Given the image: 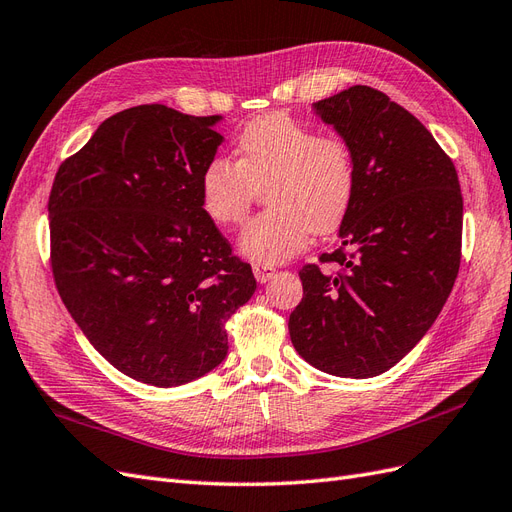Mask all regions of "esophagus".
I'll list each match as a JSON object with an SVG mask.
<instances>
[{
	"mask_svg": "<svg viewBox=\"0 0 512 512\" xmlns=\"http://www.w3.org/2000/svg\"><path fill=\"white\" fill-rule=\"evenodd\" d=\"M252 271H254V277H256V280H258L260 284L269 282L271 277L275 275V269H273L271 265H260V262H258V265H254V267H252Z\"/></svg>",
	"mask_w": 512,
	"mask_h": 512,
	"instance_id": "obj_1",
	"label": "esophagus"
}]
</instances>
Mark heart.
Listing matches in <instances>:
<instances>
[{
  "instance_id": "heart-1",
  "label": "heart",
  "mask_w": 512,
  "mask_h": 512,
  "mask_svg": "<svg viewBox=\"0 0 512 512\" xmlns=\"http://www.w3.org/2000/svg\"><path fill=\"white\" fill-rule=\"evenodd\" d=\"M239 160L211 158L198 179L200 207L215 226L245 220L258 190L267 211L239 235V252L260 265H282L307 245L309 232L339 228L356 194V160L342 136L320 134L284 113L247 123Z\"/></svg>"
}]
</instances>
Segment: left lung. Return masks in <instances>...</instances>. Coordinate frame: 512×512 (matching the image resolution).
Here are the masks:
<instances>
[{
    "instance_id": "left-lung-1",
    "label": "left lung",
    "mask_w": 512,
    "mask_h": 512,
    "mask_svg": "<svg viewBox=\"0 0 512 512\" xmlns=\"http://www.w3.org/2000/svg\"><path fill=\"white\" fill-rule=\"evenodd\" d=\"M352 147L356 194L342 245L299 271L303 299L288 320L292 346L320 371L371 378L423 339L453 290L461 260L457 170L404 106L367 85L314 102Z\"/></svg>"
}]
</instances>
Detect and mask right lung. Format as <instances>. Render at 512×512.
<instances>
[{
  "label": "right lung",
  "mask_w": 512,
  "mask_h": 512,
  "mask_svg": "<svg viewBox=\"0 0 512 512\" xmlns=\"http://www.w3.org/2000/svg\"><path fill=\"white\" fill-rule=\"evenodd\" d=\"M220 119L126 108L59 166L49 196L61 301L108 363L162 389L226 359L224 324L256 290L200 207Z\"/></svg>",
  "instance_id": "right-lung-1"
}]
</instances>
